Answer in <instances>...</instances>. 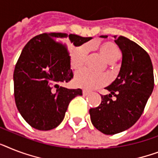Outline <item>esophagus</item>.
Instances as JSON below:
<instances>
[{
	"mask_svg": "<svg viewBox=\"0 0 158 158\" xmlns=\"http://www.w3.org/2000/svg\"><path fill=\"white\" fill-rule=\"evenodd\" d=\"M89 93H90V92H89V91L83 90V96H88Z\"/></svg>",
	"mask_w": 158,
	"mask_h": 158,
	"instance_id": "obj_1",
	"label": "esophagus"
}]
</instances>
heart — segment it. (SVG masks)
Returning a JSON list of instances; mask_svg holds the SVG:
<instances>
[{"label": "heart", "instance_id": "b5f03b06", "mask_svg": "<svg viewBox=\"0 0 158 158\" xmlns=\"http://www.w3.org/2000/svg\"><path fill=\"white\" fill-rule=\"evenodd\" d=\"M96 48L98 50L100 54L110 63L116 61L120 56V50L113 42L97 43L96 44ZM88 52V47L87 45H82L74 50L71 58V67L74 70H79L83 67ZM108 79L105 75L92 73L87 70H79L76 73L75 77V84L79 88L88 90L101 88L106 85Z\"/></svg>", "mask_w": 158, "mask_h": 158}]
</instances>
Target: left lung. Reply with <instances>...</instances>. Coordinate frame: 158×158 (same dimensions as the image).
<instances>
[{
  "mask_svg": "<svg viewBox=\"0 0 158 158\" xmlns=\"http://www.w3.org/2000/svg\"><path fill=\"white\" fill-rule=\"evenodd\" d=\"M114 38L123 54L120 71L106 88L110 94L101 95V105L89 110L92 123L106 135L117 134L132 127L143 114L154 87L153 68L148 52L126 37Z\"/></svg>",
  "mask_w": 158,
  "mask_h": 158,
  "instance_id": "8db88e82",
  "label": "left lung"
}]
</instances>
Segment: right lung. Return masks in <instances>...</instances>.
<instances>
[{"label": "right lung", "instance_id": "1", "mask_svg": "<svg viewBox=\"0 0 158 158\" xmlns=\"http://www.w3.org/2000/svg\"><path fill=\"white\" fill-rule=\"evenodd\" d=\"M64 33H43L33 37L22 51L14 71V90L18 110L33 128L48 131L63 120L70 101L82 90L58 85L73 78ZM70 41L79 46L92 37L70 34Z\"/></svg>", "mask_w": 158, "mask_h": 158}]
</instances>
